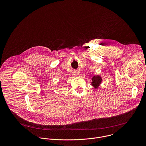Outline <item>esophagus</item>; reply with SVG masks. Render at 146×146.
<instances>
[{"label":"esophagus","instance_id":"34e87169","mask_svg":"<svg viewBox=\"0 0 146 146\" xmlns=\"http://www.w3.org/2000/svg\"><path fill=\"white\" fill-rule=\"evenodd\" d=\"M76 76H77V75H78V73H76Z\"/></svg>","mask_w":146,"mask_h":146}]
</instances>
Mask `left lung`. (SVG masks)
Returning <instances> with one entry per match:
<instances>
[{"instance_id": "1", "label": "left lung", "mask_w": 146, "mask_h": 146, "mask_svg": "<svg viewBox=\"0 0 146 146\" xmlns=\"http://www.w3.org/2000/svg\"><path fill=\"white\" fill-rule=\"evenodd\" d=\"M92 86L94 87V88H97L98 86L100 85V84L102 82V78L100 76H94L92 78Z\"/></svg>"}]
</instances>
